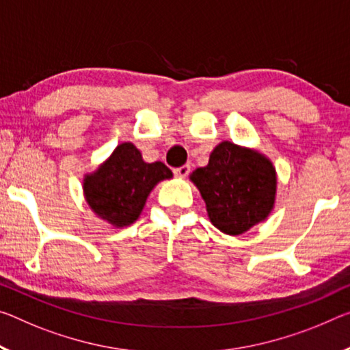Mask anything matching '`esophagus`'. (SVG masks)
<instances>
[{
	"label": "esophagus",
	"instance_id": "34e87169",
	"mask_svg": "<svg viewBox=\"0 0 350 350\" xmlns=\"http://www.w3.org/2000/svg\"><path fill=\"white\" fill-rule=\"evenodd\" d=\"M190 173V165H182L179 168H174V174L177 177H187Z\"/></svg>",
	"mask_w": 350,
	"mask_h": 350
}]
</instances>
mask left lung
Instances as JSON below:
<instances>
[{
    "instance_id": "8db88e82",
    "label": "left lung",
    "mask_w": 350,
    "mask_h": 350,
    "mask_svg": "<svg viewBox=\"0 0 350 350\" xmlns=\"http://www.w3.org/2000/svg\"><path fill=\"white\" fill-rule=\"evenodd\" d=\"M212 224L227 235H241L262 223L274 207L277 176L273 162L255 149L223 142L208 165L190 174Z\"/></svg>"
}]
</instances>
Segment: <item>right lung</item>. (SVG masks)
I'll return each mask as SVG.
<instances>
[{
	"label": "right lung",
	"mask_w": 350,
	"mask_h": 350,
	"mask_svg": "<svg viewBox=\"0 0 350 350\" xmlns=\"http://www.w3.org/2000/svg\"><path fill=\"white\" fill-rule=\"evenodd\" d=\"M173 173L162 162L146 163L142 152L126 142L112 155L84 177V196L99 218L115 227L135 223L146 199L160 180Z\"/></svg>",
	"instance_id": "add662e5"
}]
</instances>
